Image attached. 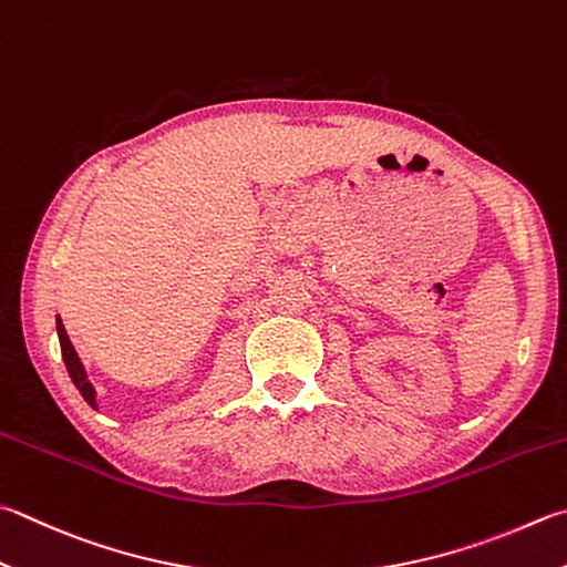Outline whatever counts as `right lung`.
I'll return each instance as SVG.
<instances>
[{"label": "right lung", "instance_id": "add662e5", "mask_svg": "<svg viewBox=\"0 0 567 567\" xmlns=\"http://www.w3.org/2000/svg\"><path fill=\"white\" fill-rule=\"evenodd\" d=\"M56 333H59V343H61V355H63V362H66V370H69V375H71L73 384H76L79 392L83 394V400L89 402L93 410H99V402H95V390H93V384H91L89 375H85L83 362H81V358H79L76 348H73V343L69 340L66 328H63V323H61V318H59V316H56Z\"/></svg>", "mask_w": 567, "mask_h": 567}]
</instances>
